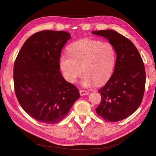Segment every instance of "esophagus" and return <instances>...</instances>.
<instances>
[{
    "label": "esophagus",
    "mask_w": 156,
    "mask_h": 156,
    "mask_svg": "<svg viewBox=\"0 0 156 156\" xmlns=\"http://www.w3.org/2000/svg\"><path fill=\"white\" fill-rule=\"evenodd\" d=\"M79 93L81 94V96H85L88 94V92L87 90H80Z\"/></svg>",
    "instance_id": "1"
}]
</instances>
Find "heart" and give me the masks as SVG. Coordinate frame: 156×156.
<instances>
[{
  "label": "heart",
  "instance_id": "obj_1",
  "mask_svg": "<svg viewBox=\"0 0 156 156\" xmlns=\"http://www.w3.org/2000/svg\"><path fill=\"white\" fill-rule=\"evenodd\" d=\"M115 60V52L111 44L84 39L71 44L68 53L60 55L59 63L68 82L76 83L83 70L82 86L91 87L110 78Z\"/></svg>",
  "mask_w": 156,
  "mask_h": 156
}]
</instances>
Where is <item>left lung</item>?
Segmentation results:
<instances>
[{"instance_id":"obj_1","label":"left lung","mask_w":156,"mask_h":156,"mask_svg":"<svg viewBox=\"0 0 156 156\" xmlns=\"http://www.w3.org/2000/svg\"><path fill=\"white\" fill-rule=\"evenodd\" d=\"M92 34L107 38L117 56L112 76L98 90L101 101L96 111L105 121H120L133 114L142 102L146 83L143 61L131 41L115 30L92 31Z\"/></svg>"}]
</instances>
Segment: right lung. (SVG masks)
<instances>
[{"instance_id": "obj_1", "label": "right lung", "mask_w": 156, "mask_h": 156, "mask_svg": "<svg viewBox=\"0 0 156 156\" xmlns=\"http://www.w3.org/2000/svg\"><path fill=\"white\" fill-rule=\"evenodd\" d=\"M70 38L65 31H40L25 41L17 55L13 66L16 95L23 110L37 121L57 123L80 97L77 87L59 70L61 51Z\"/></svg>"}]
</instances>
